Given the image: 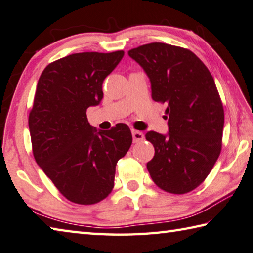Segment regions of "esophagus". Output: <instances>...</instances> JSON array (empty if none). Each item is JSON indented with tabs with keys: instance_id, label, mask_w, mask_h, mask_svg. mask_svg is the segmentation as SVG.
I'll return each instance as SVG.
<instances>
[{
	"instance_id": "obj_1",
	"label": "esophagus",
	"mask_w": 253,
	"mask_h": 253,
	"mask_svg": "<svg viewBox=\"0 0 253 253\" xmlns=\"http://www.w3.org/2000/svg\"><path fill=\"white\" fill-rule=\"evenodd\" d=\"M131 135H132V140H134V142H139L141 140H144V138H145L144 134H142V132L139 131V130L132 129Z\"/></svg>"
}]
</instances>
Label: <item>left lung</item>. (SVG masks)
<instances>
[{
    "label": "left lung",
    "instance_id": "8db88e82",
    "mask_svg": "<svg viewBox=\"0 0 253 253\" xmlns=\"http://www.w3.org/2000/svg\"><path fill=\"white\" fill-rule=\"evenodd\" d=\"M155 102L167 105L168 134L150 130L155 147L147 163L154 182L170 194H187L203 182L221 151L224 114L212 75L189 49L165 43L132 48Z\"/></svg>",
    "mask_w": 253,
    "mask_h": 253
}]
</instances>
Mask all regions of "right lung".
<instances>
[{"label": "right lung", "mask_w": 253, "mask_h": 253, "mask_svg": "<svg viewBox=\"0 0 253 253\" xmlns=\"http://www.w3.org/2000/svg\"><path fill=\"white\" fill-rule=\"evenodd\" d=\"M123 50L68 55L41 75L30 113L33 155L59 192L72 203L93 205L111 194L115 169L132 137L129 127L89 125L87 108L103 99L102 85L122 61Z\"/></svg>", "instance_id": "right-lung-1"}]
</instances>
